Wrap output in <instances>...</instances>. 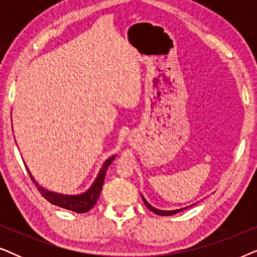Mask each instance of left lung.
<instances>
[{
    "label": "left lung",
    "mask_w": 257,
    "mask_h": 257,
    "mask_svg": "<svg viewBox=\"0 0 257 257\" xmlns=\"http://www.w3.org/2000/svg\"><path fill=\"white\" fill-rule=\"evenodd\" d=\"M142 198H143V200H144V203H145L146 205V207L147 208H149L151 212H153V213H156L157 215H161V216H168V215H174V214H177L178 212H181V210H184L185 208H180V209H174V210H161V209H158V208H156V207H153V206H151L149 202L146 201V199L144 198V196L142 195ZM192 206V205H191ZM186 208H187V207H186Z\"/></svg>",
    "instance_id": "8db88e82"
}]
</instances>
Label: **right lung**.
<instances>
[{"label":"right lung","mask_w":257,"mask_h":257,"mask_svg":"<svg viewBox=\"0 0 257 257\" xmlns=\"http://www.w3.org/2000/svg\"><path fill=\"white\" fill-rule=\"evenodd\" d=\"M115 156H112L108 158L107 160H105V163L101 166L99 173L97 174V178L94 179L93 184L91 185V187L87 189L86 192L82 193V194H77V195H66V194H61V193H55L51 191H48L44 187L38 185V182L35 180L33 175H31L30 171L28 170L27 165V170L29 172V175L31 178V180L34 181L35 186H36L38 191L43 196L44 199H47L49 202L52 203V205L62 207V208L69 209L71 212H76V213H86L92 208V207L96 205L98 198H99V194L101 192V188H103V184H104V179H105V174H106V170L107 167L110 166L112 161L114 160Z\"/></svg>","instance_id":"obj_1"}]
</instances>
